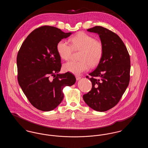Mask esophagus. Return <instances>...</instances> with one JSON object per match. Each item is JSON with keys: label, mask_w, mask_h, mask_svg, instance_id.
I'll use <instances>...</instances> for the list:
<instances>
[{"label": "esophagus", "mask_w": 148, "mask_h": 148, "mask_svg": "<svg viewBox=\"0 0 148 148\" xmlns=\"http://www.w3.org/2000/svg\"><path fill=\"white\" fill-rule=\"evenodd\" d=\"M75 77H76V79H77V80H79V79H81V77H80V76H78V75H76V76H75Z\"/></svg>", "instance_id": "34e87169"}]
</instances>
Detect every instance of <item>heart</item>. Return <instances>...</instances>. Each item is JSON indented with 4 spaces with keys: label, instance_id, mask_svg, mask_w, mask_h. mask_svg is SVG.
<instances>
[{
    "label": "heart",
    "instance_id": "1",
    "mask_svg": "<svg viewBox=\"0 0 148 148\" xmlns=\"http://www.w3.org/2000/svg\"><path fill=\"white\" fill-rule=\"evenodd\" d=\"M71 44L61 40L56 45L57 51L60 57L65 60L71 58L74 50H80L79 61H70L64 64L63 70L75 75H80L88 71L90 65L94 66L99 63L103 54V45L101 42L95 40L92 35L79 33L70 39Z\"/></svg>",
    "mask_w": 148,
    "mask_h": 148
}]
</instances>
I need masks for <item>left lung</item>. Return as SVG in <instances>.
<instances>
[{
  "label": "left lung",
  "mask_w": 148,
  "mask_h": 148,
  "mask_svg": "<svg viewBox=\"0 0 148 148\" xmlns=\"http://www.w3.org/2000/svg\"><path fill=\"white\" fill-rule=\"evenodd\" d=\"M87 31L97 33L103 45V54L97 68L89 75L92 90L83 95L85 103L94 110L106 112L116 106L130 80V60L119 36L100 26Z\"/></svg>",
  "instance_id": "1"
}]
</instances>
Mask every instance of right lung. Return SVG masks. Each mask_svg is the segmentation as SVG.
<instances>
[{
	"mask_svg": "<svg viewBox=\"0 0 148 148\" xmlns=\"http://www.w3.org/2000/svg\"><path fill=\"white\" fill-rule=\"evenodd\" d=\"M72 33L51 26L36 29L23 42L18 53L19 84L32 105L40 110L49 112L56 108L63 99L64 88L76 82L69 72L59 73L62 64L56 49L58 42ZM50 75L55 77L53 80Z\"/></svg>",
	"mask_w": 148,
	"mask_h": 148,
	"instance_id": "obj_1",
	"label": "right lung"
}]
</instances>
